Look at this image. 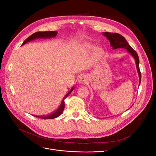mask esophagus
Instances as JSON below:
<instances>
[{
    "instance_id": "34e87169",
    "label": "esophagus",
    "mask_w": 156,
    "mask_h": 156,
    "mask_svg": "<svg viewBox=\"0 0 156 156\" xmlns=\"http://www.w3.org/2000/svg\"><path fill=\"white\" fill-rule=\"evenodd\" d=\"M88 81V79L86 75L84 74H81L79 75V79H78V81L79 83L83 84V83H87Z\"/></svg>"
}]
</instances>
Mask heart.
Instances as JSON below:
<instances>
[{"mask_svg": "<svg viewBox=\"0 0 156 156\" xmlns=\"http://www.w3.org/2000/svg\"><path fill=\"white\" fill-rule=\"evenodd\" d=\"M89 48L93 49L94 48H93V46H92V45H90V46H89ZM101 53V49L98 48V49H96V53H97V54H100Z\"/></svg>", "mask_w": 156, "mask_h": 156, "instance_id": "1", "label": "heart"}]
</instances>
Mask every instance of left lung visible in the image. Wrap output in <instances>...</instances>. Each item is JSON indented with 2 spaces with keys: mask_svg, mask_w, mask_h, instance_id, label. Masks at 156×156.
I'll return each instance as SVG.
<instances>
[{
  "mask_svg": "<svg viewBox=\"0 0 156 156\" xmlns=\"http://www.w3.org/2000/svg\"><path fill=\"white\" fill-rule=\"evenodd\" d=\"M103 35L107 37V39L110 41L111 45L113 49H118V48H124L127 50L131 55L133 56L136 61V68L139 75L140 78V83L141 81V73L139 68V58L136 52L131 48L129 44L127 43L126 40L124 36L118 34V33H112V32H104Z\"/></svg>",
  "mask_w": 156,
  "mask_h": 156,
  "instance_id": "1",
  "label": "left lung"
}]
</instances>
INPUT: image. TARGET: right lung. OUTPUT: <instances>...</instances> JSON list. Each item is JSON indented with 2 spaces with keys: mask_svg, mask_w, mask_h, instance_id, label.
Returning a JSON list of instances; mask_svg holds the SVG:
<instances>
[{
  "mask_svg": "<svg viewBox=\"0 0 156 156\" xmlns=\"http://www.w3.org/2000/svg\"><path fill=\"white\" fill-rule=\"evenodd\" d=\"M56 34H57V32H56V31H46V32H36L35 33H34V34H32L31 36H30L29 37H27V38L24 41V42H23V44H26L27 42L28 41H30L32 40H34L36 38H40V37H44V38H45V37H55L56 36ZM74 89V87H72V88H71L70 90L66 94V95L62 100V102H61L60 105L59 106V107L57 108V110L55 111L54 112L51 113V114H50L49 115H48V116H36L37 118H40V119H55V118L59 116L61 114H62L63 111H64V106H65V104H64V100L66 98L69 94L72 92L73 91V90Z\"/></svg>",
  "mask_w": 156,
  "mask_h": 156,
  "instance_id": "right-lung-1",
  "label": "right lung"
}]
</instances>
